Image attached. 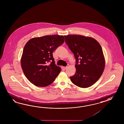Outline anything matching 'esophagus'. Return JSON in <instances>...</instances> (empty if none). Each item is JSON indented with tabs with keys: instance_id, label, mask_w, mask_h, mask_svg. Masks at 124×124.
Listing matches in <instances>:
<instances>
[{
	"instance_id": "obj_1",
	"label": "esophagus",
	"mask_w": 124,
	"mask_h": 124,
	"mask_svg": "<svg viewBox=\"0 0 124 124\" xmlns=\"http://www.w3.org/2000/svg\"><path fill=\"white\" fill-rule=\"evenodd\" d=\"M68 67H69V65H68L67 66L63 67V69H64V70H66V69H67Z\"/></svg>"
}]
</instances>
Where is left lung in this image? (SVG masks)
I'll list each match as a JSON object with an SVG mask.
<instances>
[{"label":"left lung","instance_id":"1","mask_svg":"<svg viewBox=\"0 0 124 124\" xmlns=\"http://www.w3.org/2000/svg\"><path fill=\"white\" fill-rule=\"evenodd\" d=\"M64 37L76 60V73L70 77L71 81L79 87L91 86L100 79L105 68L101 46L90 37L73 34Z\"/></svg>","mask_w":124,"mask_h":124}]
</instances>
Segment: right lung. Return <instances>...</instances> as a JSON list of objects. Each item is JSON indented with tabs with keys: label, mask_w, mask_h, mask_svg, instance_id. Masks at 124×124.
Returning a JSON list of instances; mask_svg holds the SVG:
<instances>
[{
	"label": "right lung",
	"mask_w": 124,
	"mask_h": 124,
	"mask_svg": "<svg viewBox=\"0 0 124 124\" xmlns=\"http://www.w3.org/2000/svg\"><path fill=\"white\" fill-rule=\"evenodd\" d=\"M64 41L63 35H52L33 38L26 43L21 63L24 75L31 83L45 87L54 81L61 69L55 64L52 53ZM49 61L52 62L48 65Z\"/></svg>",
	"instance_id": "1"
}]
</instances>
